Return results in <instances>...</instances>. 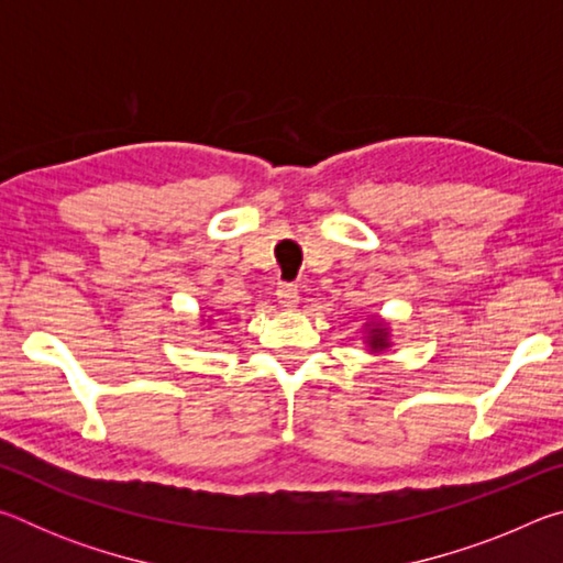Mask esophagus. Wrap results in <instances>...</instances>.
<instances>
[{
	"instance_id": "esophagus-1",
	"label": "esophagus",
	"mask_w": 563,
	"mask_h": 563,
	"mask_svg": "<svg viewBox=\"0 0 563 563\" xmlns=\"http://www.w3.org/2000/svg\"><path fill=\"white\" fill-rule=\"evenodd\" d=\"M275 295H278L280 308H285V310H295V308H298L300 292H298V288H295L292 283H280L278 290H275Z\"/></svg>"
}]
</instances>
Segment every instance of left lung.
Instances as JSON below:
<instances>
[{"label": "left lung", "instance_id": "1", "mask_svg": "<svg viewBox=\"0 0 563 563\" xmlns=\"http://www.w3.org/2000/svg\"><path fill=\"white\" fill-rule=\"evenodd\" d=\"M362 342H365L369 355H385L387 350H393V328L385 318L369 316L365 332H362Z\"/></svg>", "mask_w": 563, "mask_h": 563}]
</instances>
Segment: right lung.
<instances>
[{
  "mask_svg": "<svg viewBox=\"0 0 563 563\" xmlns=\"http://www.w3.org/2000/svg\"><path fill=\"white\" fill-rule=\"evenodd\" d=\"M201 318H203V316H201ZM211 320H213V318H208V322H211ZM203 322H206V320H203ZM203 322H201V325H203Z\"/></svg>",
  "mask_w": 563,
  "mask_h": 563,
  "instance_id": "right-lung-1",
  "label": "right lung"
}]
</instances>
